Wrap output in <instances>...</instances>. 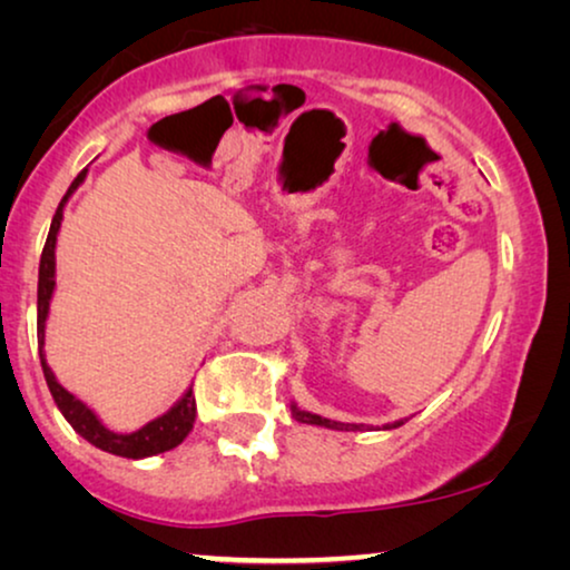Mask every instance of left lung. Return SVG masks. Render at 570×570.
<instances>
[{
  "label": "left lung",
  "mask_w": 570,
  "mask_h": 570,
  "mask_svg": "<svg viewBox=\"0 0 570 570\" xmlns=\"http://www.w3.org/2000/svg\"><path fill=\"white\" fill-rule=\"evenodd\" d=\"M293 417L298 420V423H311V425H324V428H332V431H361L363 425H355V423H337V420H326V417H322V415H311V412H306V410H298L293 404ZM396 425H402V423H392V425H386V428H396Z\"/></svg>",
  "instance_id": "8db88e82"
}]
</instances>
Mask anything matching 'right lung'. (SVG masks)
I'll list each match as a JSON object with an SVG mask.
<instances>
[{
  "instance_id": "right-lung-1",
  "label": "right lung",
  "mask_w": 570,
  "mask_h": 570,
  "mask_svg": "<svg viewBox=\"0 0 570 570\" xmlns=\"http://www.w3.org/2000/svg\"><path fill=\"white\" fill-rule=\"evenodd\" d=\"M85 174H88V170L77 174L72 186H69V191L65 194V199L59 202V209L57 215H53L49 238H46V246L41 254V267H38V353H41L43 376H46V384H49L53 402H57V407L61 410V415H65L67 423L72 425L85 441H90L92 446H98L100 451H108V454L127 456V459L163 454V451L176 449L178 443L191 433L194 420H197V400H194L191 389L181 396V402H178L174 410L166 412V415L153 420V423H147L135 433L121 435L104 428V423L92 415V410H88V404H82L77 396L69 394L67 389L53 379V373L49 365H46V357H43V324H46V316H49V301L53 293V246H57V233L61 225V207H65L69 194L82 184Z\"/></svg>"
}]
</instances>
